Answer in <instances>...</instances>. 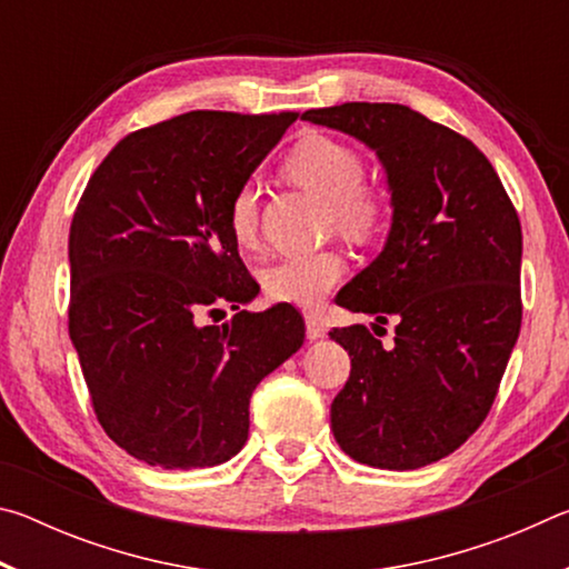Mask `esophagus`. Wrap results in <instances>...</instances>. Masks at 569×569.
Returning <instances> with one entry per match:
<instances>
[{"instance_id": "1", "label": "esophagus", "mask_w": 569, "mask_h": 569, "mask_svg": "<svg viewBox=\"0 0 569 569\" xmlns=\"http://www.w3.org/2000/svg\"><path fill=\"white\" fill-rule=\"evenodd\" d=\"M306 336L308 339H321V336H326V326L321 321V316L306 313Z\"/></svg>"}]
</instances>
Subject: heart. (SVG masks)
<instances>
[{
  "label": "heart",
  "mask_w": 569,
  "mask_h": 569,
  "mask_svg": "<svg viewBox=\"0 0 569 569\" xmlns=\"http://www.w3.org/2000/svg\"><path fill=\"white\" fill-rule=\"evenodd\" d=\"M283 172L296 186L326 200V218L349 236H373L387 218V196L363 180L359 150L329 134H311L293 146L283 160ZM228 230L240 248H253L261 233V203L253 182H243L228 200ZM346 273V256L339 248L288 256L263 268V291L276 303L311 308L321 303Z\"/></svg>",
  "instance_id": "b5f03b06"
}]
</instances>
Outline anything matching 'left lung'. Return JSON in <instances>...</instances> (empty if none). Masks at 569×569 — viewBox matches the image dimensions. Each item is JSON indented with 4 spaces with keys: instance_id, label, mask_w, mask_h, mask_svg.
Masks as SVG:
<instances>
[{
    "instance_id": "1",
    "label": "left lung",
    "mask_w": 569,
    "mask_h": 569,
    "mask_svg": "<svg viewBox=\"0 0 569 569\" xmlns=\"http://www.w3.org/2000/svg\"><path fill=\"white\" fill-rule=\"evenodd\" d=\"M303 120L349 132L389 172L387 248L336 296L393 326L333 329L351 373L331 403L333 439L379 469H419L475 435L522 326V226L492 162L465 134L407 104L343 102ZM387 331V329H383Z\"/></svg>"
}]
</instances>
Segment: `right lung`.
Listing matches in <instances>:
<instances>
[{"mask_svg": "<svg viewBox=\"0 0 569 569\" xmlns=\"http://www.w3.org/2000/svg\"><path fill=\"white\" fill-rule=\"evenodd\" d=\"M296 118L192 110L134 130L77 203L70 339L104 435L150 467L238 455L250 393L301 349L303 316L291 303L204 323L258 293L228 200Z\"/></svg>", "mask_w": 569, "mask_h": 569, "instance_id": "1", "label": "right lung"}]
</instances>
